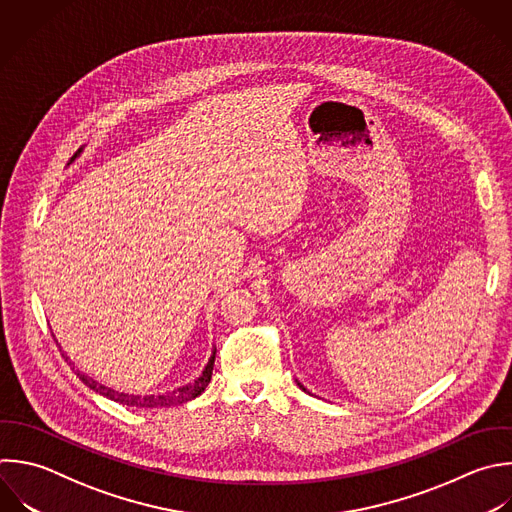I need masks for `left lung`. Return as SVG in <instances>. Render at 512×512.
<instances>
[{
	"label": "left lung",
	"mask_w": 512,
	"mask_h": 512,
	"mask_svg": "<svg viewBox=\"0 0 512 512\" xmlns=\"http://www.w3.org/2000/svg\"><path fill=\"white\" fill-rule=\"evenodd\" d=\"M298 386H300V388H302V390H306V388H304V386H302V384H300V382H298Z\"/></svg>",
	"instance_id": "8db88e82"
}]
</instances>
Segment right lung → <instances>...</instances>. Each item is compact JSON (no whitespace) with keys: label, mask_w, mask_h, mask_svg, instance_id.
Here are the masks:
<instances>
[{"label":"right lung","mask_w":512,"mask_h":512,"mask_svg":"<svg viewBox=\"0 0 512 512\" xmlns=\"http://www.w3.org/2000/svg\"><path fill=\"white\" fill-rule=\"evenodd\" d=\"M80 152H82V148L72 156L70 162H74V160L80 156ZM56 344H58V340H56ZM60 352H62V346H60ZM62 356H64L66 362L72 366V370H76V368H74V362L70 360V356H68L66 352H62ZM214 358H216V348H214V352H212V356H210L206 368L202 370V376H200V378H196L194 382H190V384H186V386H180V388H176V390H172V392H164V394H146V396H140V394H126V392H118V390H114V388H108V386L100 384L98 380L90 378L88 374H84V372H80V370H76V374L80 376V380H82L88 388L96 390L98 394H102V396H106V398H110V400H114V402H120V404H126V406H136V408H162V406H178V404H184V402H188V400L200 396V394L206 390V386H208V382H210V378H212Z\"/></svg>","instance_id":"1"}]
</instances>
